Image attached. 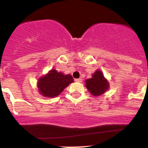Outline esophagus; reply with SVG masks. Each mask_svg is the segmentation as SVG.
<instances>
[{
	"mask_svg": "<svg viewBox=\"0 0 148 148\" xmlns=\"http://www.w3.org/2000/svg\"><path fill=\"white\" fill-rule=\"evenodd\" d=\"M75 82H79V83H81V82H82V78H76V79H75Z\"/></svg>",
	"mask_w": 148,
	"mask_h": 148,
	"instance_id": "34e87169",
	"label": "esophagus"
}]
</instances>
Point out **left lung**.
Masks as SVG:
<instances>
[{"label":"left lung","mask_w":148,"mask_h":148,"mask_svg":"<svg viewBox=\"0 0 148 148\" xmlns=\"http://www.w3.org/2000/svg\"><path fill=\"white\" fill-rule=\"evenodd\" d=\"M85 84L89 92L94 96L102 95L110 88L109 82L104 78V74L100 70H95L92 75V78L87 79Z\"/></svg>","instance_id":"1"}]
</instances>
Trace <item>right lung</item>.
Listing matches in <instances>:
<instances>
[{
    "instance_id": "1",
    "label": "right lung",
    "mask_w": 148,
    "mask_h": 148,
    "mask_svg": "<svg viewBox=\"0 0 148 148\" xmlns=\"http://www.w3.org/2000/svg\"><path fill=\"white\" fill-rule=\"evenodd\" d=\"M38 80L37 87L39 92L47 98H54L59 95L63 90L73 82L71 75H64L55 69L49 70Z\"/></svg>"
}]
</instances>
